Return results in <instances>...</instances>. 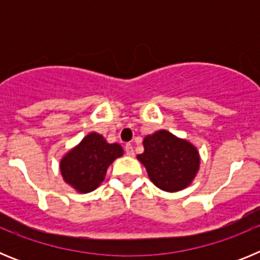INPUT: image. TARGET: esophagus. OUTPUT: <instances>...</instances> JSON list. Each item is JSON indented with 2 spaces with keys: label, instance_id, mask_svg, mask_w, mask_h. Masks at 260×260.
I'll return each mask as SVG.
<instances>
[{
  "label": "esophagus",
  "instance_id": "esophagus-1",
  "mask_svg": "<svg viewBox=\"0 0 260 260\" xmlns=\"http://www.w3.org/2000/svg\"><path fill=\"white\" fill-rule=\"evenodd\" d=\"M125 151H126V155L127 156H134V147H133L130 143L126 144Z\"/></svg>",
  "mask_w": 260,
  "mask_h": 260
}]
</instances>
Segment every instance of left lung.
Wrapping results in <instances>:
<instances>
[{
	"mask_svg": "<svg viewBox=\"0 0 260 260\" xmlns=\"http://www.w3.org/2000/svg\"><path fill=\"white\" fill-rule=\"evenodd\" d=\"M144 152L137 158L146 167L150 180L168 192L183 190L192 182L201 165L194 144L167 130H158L143 139Z\"/></svg>",
	"mask_w": 260,
	"mask_h": 260,
	"instance_id": "left-lung-1",
	"label": "left lung"
}]
</instances>
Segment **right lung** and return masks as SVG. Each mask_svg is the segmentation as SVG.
<instances>
[{
    "label": "right lung",
    "mask_w": 260,
    "mask_h": 260,
    "mask_svg": "<svg viewBox=\"0 0 260 260\" xmlns=\"http://www.w3.org/2000/svg\"><path fill=\"white\" fill-rule=\"evenodd\" d=\"M122 155L123 148L118 143H108L103 135L89 133L61 158L59 171L66 183L86 194L100 186L108 167Z\"/></svg>",
    "instance_id": "obj_1"
}]
</instances>
